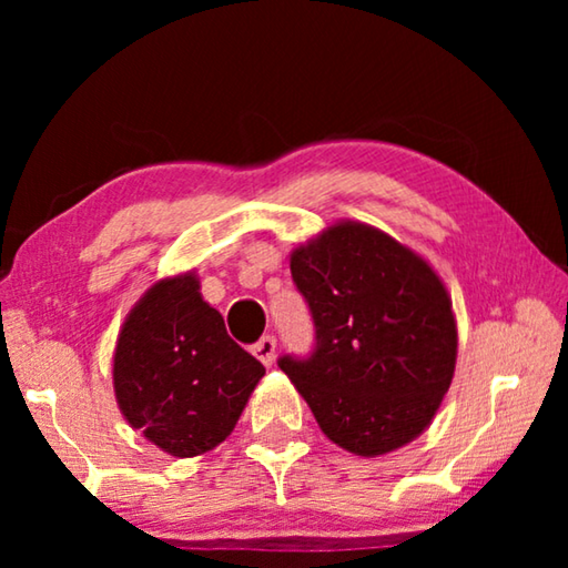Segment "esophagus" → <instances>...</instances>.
Instances as JSON below:
<instances>
[{
    "mask_svg": "<svg viewBox=\"0 0 568 568\" xmlns=\"http://www.w3.org/2000/svg\"><path fill=\"white\" fill-rule=\"evenodd\" d=\"M275 348H277V343H275L273 335H263V338L253 345V355L263 365H273L275 363Z\"/></svg>",
    "mask_w": 568,
    "mask_h": 568,
    "instance_id": "esophagus-1",
    "label": "esophagus"
}]
</instances>
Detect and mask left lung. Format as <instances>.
Returning a JSON list of instances; mask_svg holds the SVG:
<instances>
[{"instance_id":"obj_1","label":"left lung","mask_w":568,"mask_h":568,"mask_svg":"<svg viewBox=\"0 0 568 568\" xmlns=\"http://www.w3.org/2000/svg\"><path fill=\"white\" fill-rule=\"evenodd\" d=\"M315 351L277 365L325 436L376 458L410 444L440 408L458 331L438 273L383 230L341 220L291 253Z\"/></svg>"}]
</instances>
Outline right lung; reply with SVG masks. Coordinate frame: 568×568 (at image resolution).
Here are the masks:
<instances>
[{
	"label": "right lung",
	"mask_w": 568,
	"mask_h": 568,
	"mask_svg": "<svg viewBox=\"0 0 568 568\" xmlns=\"http://www.w3.org/2000/svg\"><path fill=\"white\" fill-rule=\"evenodd\" d=\"M261 361L230 338L195 271L150 285L122 323L112 358L124 420L175 458L203 456L233 434Z\"/></svg>",
	"instance_id": "1"
}]
</instances>
